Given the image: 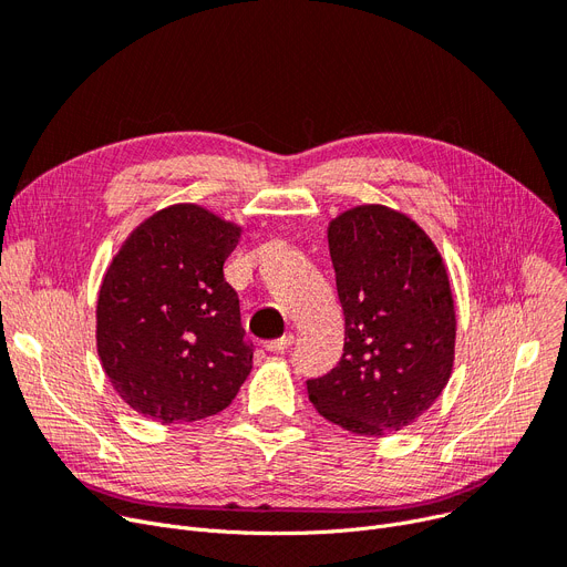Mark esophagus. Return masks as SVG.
I'll return each mask as SVG.
<instances>
[{
	"mask_svg": "<svg viewBox=\"0 0 567 567\" xmlns=\"http://www.w3.org/2000/svg\"><path fill=\"white\" fill-rule=\"evenodd\" d=\"M292 343V334H284L279 339H272V341H265V350H269V353H284V350Z\"/></svg>",
	"mask_w": 567,
	"mask_h": 567,
	"instance_id": "obj_1",
	"label": "esophagus"
}]
</instances>
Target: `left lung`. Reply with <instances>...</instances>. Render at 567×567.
Returning <instances> with one entry per match:
<instances>
[{"mask_svg":"<svg viewBox=\"0 0 567 567\" xmlns=\"http://www.w3.org/2000/svg\"><path fill=\"white\" fill-rule=\"evenodd\" d=\"M328 241L346 339L337 367L307 381L309 401L353 434L383 436L415 422L447 385L450 279L434 241L383 205L339 214Z\"/></svg>","mask_w":567,"mask_h":567,"instance_id":"obj_1","label":"left lung"}]
</instances>
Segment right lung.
Listing matches in <instances>:
<instances>
[{
	"label": "right lung",
	"instance_id": "1",
	"mask_svg": "<svg viewBox=\"0 0 567 567\" xmlns=\"http://www.w3.org/2000/svg\"><path fill=\"white\" fill-rule=\"evenodd\" d=\"M239 228L198 205L156 212L103 277L96 348L133 411L161 424L217 415L247 381L254 341L224 262Z\"/></svg>",
	"mask_w": 567,
	"mask_h": 567
}]
</instances>
